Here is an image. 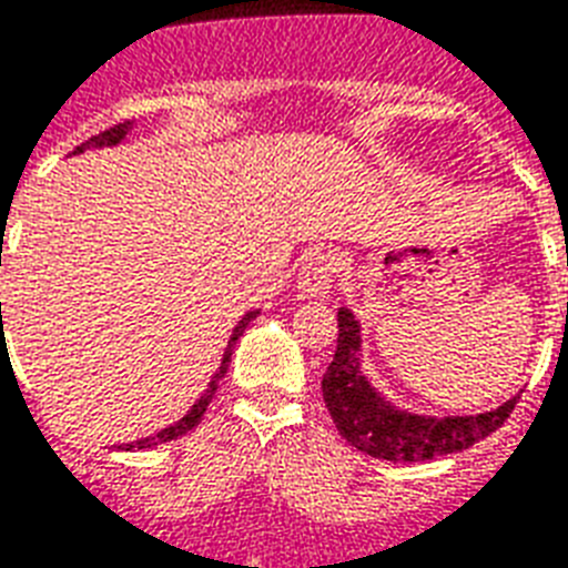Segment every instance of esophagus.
Returning <instances> with one entry per match:
<instances>
[{
    "label": "esophagus",
    "instance_id": "esophagus-1",
    "mask_svg": "<svg viewBox=\"0 0 568 568\" xmlns=\"http://www.w3.org/2000/svg\"><path fill=\"white\" fill-rule=\"evenodd\" d=\"M336 256L329 250H312L306 262H303L301 276H297L301 297H324V294H329V288L336 285Z\"/></svg>",
    "mask_w": 568,
    "mask_h": 568
}]
</instances>
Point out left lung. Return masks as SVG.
<instances>
[{
  "mask_svg": "<svg viewBox=\"0 0 568 568\" xmlns=\"http://www.w3.org/2000/svg\"><path fill=\"white\" fill-rule=\"evenodd\" d=\"M359 324L347 310L338 312L336 356L329 363L321 392L338 436L363 454L392 463H424L471 448L510 418L516 397L484 415L424 418L386 404L359 372Z\"/></svg>",
  "mask_w": 568,
  "mask_h": 568,
  "instance_id": "8db88e82",
  "label": "left lung"
}]
</instances>
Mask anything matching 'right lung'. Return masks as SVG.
Returning <instances> with one entry per match:
<instances>
[{
  "instance_id": "obj_1",
  "label": "right lung",
  "mask_w": 568,
  "mask_h": 568,
  "mask_svg": "<svg viewBox=\"0 0 568 568\" xmlns=\"http://www.w3.org/2000/svg\"><path fill=\"white\" fill-rule=\"evenodd\" d=\"M129 126H132L129 120H126V123H114V126H109V129H105V132H100V135H93L91 141H84L82 146H75L73 153H82V150H88V146H111V144H120V141L126 138ZM0 306H2V303H0ZM253 318H256V312H250L247 318L241 321L239 327H235V333H232V338H230V347H226V356H223V363H221V372L214 374V379H212V383H209V388H205V395L200 397V400H196L194 406H191L189 415H182L180 422L171 424V427H164L162 433H155V436H150V439L132 442V445H126V450H132V448H153V445H162V442L180 439V436H185V433H189V430H194L196 424H200V418H203L205 409H209V404H212L214 392H217V379H221L223 374H226V365H230V356H232V345L239 342L241 333H244V327H247V324H250V321H253Z\"/></svg>"
}]
</instances>
